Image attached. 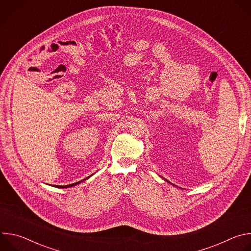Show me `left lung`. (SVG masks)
<instances>
[{
	"label": "left lung",
	"mask_w": 251,
	"mask_h": 251,
	"mask_svg": "<svg viewBox=\"0 0 251 251\" xmlns=\"http://www.w3.org/2000/svg\"><path fill=\"white\" fill-rule=\"evenodd\" d=\"M163 178H164V177H163ZM164 180H165V181H167V180H166V178H164ZM167 182H168V183H170L169 181H167ZM170 184H172V183H170ZM172 185H173V184H172Z\"/></svg>",
	"instance_id": "left-lung-1"
}]
</instances>
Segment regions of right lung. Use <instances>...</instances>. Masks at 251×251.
<instances>
[{
  "mask_svg": "<svg viewBox=\"0 0 251 251\" xmlns=\"http://www.w3.org/2000/svg\"><path fill=\"white\" fill-rule=\"evenodd\" d=\"M92 175H90L89 176H87V177H85L84 180H82V181H80V182H77V183H75V184H70V185H66V186H56L57 188H64V189H66V188H71V187H75V186H76V185H78V184H80V183H82V182H84L85 180H87V178H89L90 176H91Z\"/></svg>",
  "mask_w": 251,
  "mask_h": 251,
  "instance_id": "1",
  "label": "right lung"
}]
</instances>
